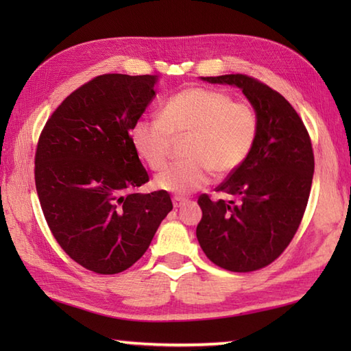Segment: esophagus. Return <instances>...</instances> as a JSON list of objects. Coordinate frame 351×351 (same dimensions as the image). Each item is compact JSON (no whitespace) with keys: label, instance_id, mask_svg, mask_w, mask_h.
Instances as JSON below:
<instances>
[{"label":"esophagus","instance_id":"1","mask_svg":"<svg viewBox=\"0 0 351 351\" xmlns=\"http://www.w3.org/2000/svg\"><path fill=\"white\" fill-rule=\"evenodd\" d=\"M173 206L175 208H180V206H182V205H185V202H187V200H185L184 197H180V196H173Z\"/></svg>","mask_w":351,"mask_h":351}]
</instances>
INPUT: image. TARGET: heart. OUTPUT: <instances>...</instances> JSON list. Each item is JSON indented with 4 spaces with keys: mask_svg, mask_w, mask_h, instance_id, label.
Listing matches in <instances>:
<instances>
[{
    "mask_svg": "<svg viewBox=\"0 0 351 351\" xmlns=\"http://www.w3.org/2000/svg\"><path fill=\"white\" fill-rule=\"evenodd\" d=\"M259 117L249 102L234 101L223 90L187 87L164 102L161 116L134 123L131 141L152 170H161L170 156L173 136L187 134L184 154L155 178L161 190L187 195L202 187L213 170L223 176L237 170L252 152Z\"/></svg>",
    "mask_w": 351,
    "mask_h": 351,
    "instance_id": "b5f03b06",
    "label": "heart"
}]
</instances>
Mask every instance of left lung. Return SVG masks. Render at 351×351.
<instances>
[{"label": "left lung", "instance_id": "obj_1", "mask_svg": "<svg viewBox=\"0 0 351 351\" xmlns=\"http://www.w3.org/2000/svg\"><path fill=\"white\" fill-rule=\"evenodd\" d=\"M202 80L240 87L256 110L259 132L245 161L215 187L234 199L199 196L196 235L215 265L255 271L278 259L300 226L314 176L311 137L293 106L259 80L243 73Z\"/></svg>", "mask_w": 351, "mask_h": 351}]
</instances>
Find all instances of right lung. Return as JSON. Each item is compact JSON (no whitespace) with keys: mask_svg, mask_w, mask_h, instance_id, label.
Segmentation results:
<instances>
[{"mask_svg":"<svg viewBox=\"0 0 351 351\" xmlns=\"http://www.w3.org/2000/svg\"><path fill=\"white\" fill-rule=\"evenodd\" d=\"M155 75L104 73L72 92L45 123L34 180L52 235L98 274H116L145 255L170 195L136 190L149 175L131 130L155 96Z\"/></svg>","mask_w":351,"mask_h":351,"instance_id":"obj_1","label":"right lung"}]
</instances>
